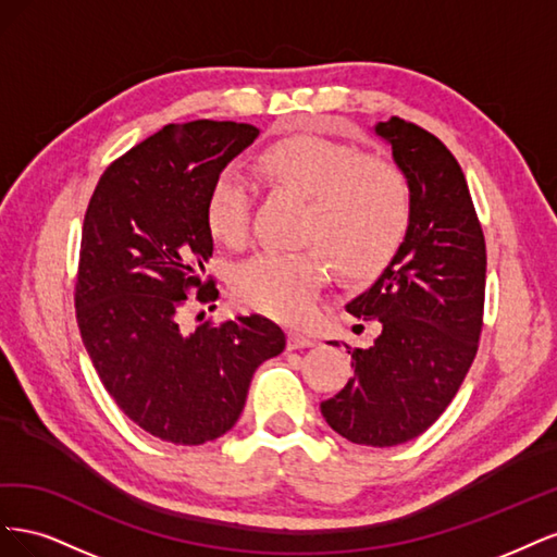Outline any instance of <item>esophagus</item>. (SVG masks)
Returning <instances> with one entry per match:
<instances>
[{"mask_svg": "<svg viewBox=\"0 0 557 557\" xmlns=\"http://www.w3.org/2000/svg\"><path fill=\"white\" fill-rule=\"evenodd\" d=\"M315 342L311 339V336H305V334H299V332H290L288 334V348L290 350H297V348H311Z\"/></svg>", "mask_w": 557, "mask_h": 557, "instance_id": "1", "label": "esophagus"}]
</instances>
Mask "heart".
Listing matches in <instances>:
<instances>
[{"label":"heart","mask_w":557,"mask_h":557,"mask_svg":"<svg viewBox=\"0 0 557 557\" xmlns=\"http://www.w3.org/2000/svg\"><path fill=\"white\" fill-rule=\"evenodd\" d=\"M262 170L278 188L309 199L305 239L323 246L348 278L381 274L407 237L411 193L393 164L323 137H293L267 150ZM248 215V181L227 166L209 190L207 225L215 239L237 246L246 239ZM323 248L256 252L232 276L234 297L252 311L297 323L330 276Z\"/></svg>","instance_id":"b5f03b06"}]
</instances>
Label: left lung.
Masks as SVG:
<instances>
[{
  "instance_id": "8db88e82",
  "label": "left lung",
  "mask_w": 557,
  "mask_h": 557,
  "mask_svg": "<svg viewBox=\"0 0 557 557\" xmlns=\"http://www.w3.org/2000/svg\"><path fill=\"white\" fill-rule=\"evenodd\" d=\"M411 193L409 230L381 276L346 311L379 320L372 346L348 348L356 374L320 404L360 446H397L440 418L474 362L483 327L485 239L465 174L428 129L393 115L374 127Z\"/></svg>"
}]
</instances>
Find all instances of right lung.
<instances>
[{"label":"right lung","instance_id":"1","mask_svg":"<svg viewBox=\"0 0 557 557\" xmlns=\"http://www.w3.org/2000/svg\"><path fill=\"white\" fill-rule=\"evenodd\" d=\"M232 121L164 125L107 166L83 221L76 278L81 339L121 411L176 446L218 440L237 423L256 369L285 348L258 313L181 330L190 290L213 256L207 197L215 176L258 139Z\"/></svg>","mask_w":557,"mask_h":557}]
</instances>
